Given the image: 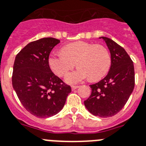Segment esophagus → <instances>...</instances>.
Segmentation results:
<instances>
[{"instance_id": "1", "label": "esophagus", "mask_w": 146, "mask_h": 146, "mask_svg": "<svg viewBox=\"0 0 146 146\" xmlns=\"http://www.w3.org/2000/svg\"><path fill=\"white\" fill-rule=\"evenodd\" d=\"M79 88V86L78 85H73L72 87H71V89H72V91H74V90L77 89Z\"/></svg>"}]
</instances>
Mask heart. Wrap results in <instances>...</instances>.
I'll return each mask as SVG.
<instances>
[{"mask_svg":"<svg viewBox=\"0 0 146 146\" xmlns=\"http://www.w3.org/2000/svg\"><path fill=\"white\" fill-rule=\"evenodd\" d=\"M76 62L79 68L65 76V82L70 85L80 83L88 78L92 81L101 79L110 70L111 57L101 45L79 41L64 46L62 52H52L48 59L51 70L58 76L73 68Z\"/></svg>","mask_w":146,"mask_h":146,"instance_id":"b5f03b06","label":"heart"}]
</instances>
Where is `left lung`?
<instances>
[{
	"instance_id": "1",
	"label": "left lung",
	"mask_w": 146,
	"mask_h": 146,
	"mask_svg": "<svg viewBox=\"0 0 146 146\" xmlns=\"http://www.w3.org/2000/svg\"><path fill=\"white\" fill-rule=\"evenodd\" d=\"M99 38L106 42L110 50L111 66L105 78L90 85L92 94L84 104L94 115L107 118L117 114L132 94L135 85L134 66L124 48L106 36Z\"/></svg>"
}]
</instances>
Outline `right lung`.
<instances>
[{
	"instance_id": "right-lung-1",
	"label": "right lung",
	"mask_w": 146,
	"mask_h": 146,
	"mask_svg": "<svg viewBox=\"0 0 146 146\" xmlns=\"http://www.w3.org/2000/svg\"><path fill=\"white\" fill-rule=\"evenodd\" d=\"M60 40L46 37L31 42L16 55L12 83L23 106L39 118L58 114L71 88L51 70L48 59Z\"/></svg>"
}]
</instances>
